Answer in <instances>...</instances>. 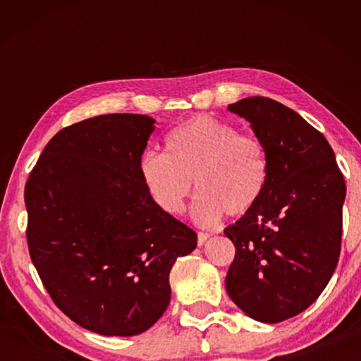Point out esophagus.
<instances>
[{"label":"esophagus","mask_w":361,"mask_h":361,"mask_svg":"<svg viewBox=\"0 0 361 361\" xmlns=\"http://www.w3.org/2000/svg\"><path fill=\"white\" fill-rule=\"evenodd\" d=\"M210 239V234L209 232H199L197 234V243L199 245H204V243Z\"/></svg>","instance_id":"1"}]
</instances>
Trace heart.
I'll return each mask as SVG.
<instances>
[{
	"mask_svg": "<svg viewBox=\"0 0 361 361\" xmlns=\"http://www.w3.org/2000/svg\"><path fill=\"white\" fill-rule=\"evenodd\" d=\"M140 173L156 205L180 215L192 191V213L200 224L218 223L223 213L237 218L259 204L269 183L264 143L252 133L212 116H194L164 140V154L148 152Z\"/></svg>",
	"mask_w": 361,
	"mask_h": 361,
	"instance_id": "1",
	"label": "heart"
}]
</instances>
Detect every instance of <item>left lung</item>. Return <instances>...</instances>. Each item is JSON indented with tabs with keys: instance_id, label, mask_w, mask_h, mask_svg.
<instances>
[{
	"instance_id": "1",
	"label": "left lung",
	"mask_w": 361,
	"mask_h": 361,
	"mask_svg": "<svg viewBox=\"0 0 361 361\" xmlns=\"http://www.w3.org/2000/svg\"><path fill=\"white\" fill-rule=\"evenodd\" d=\"M266 146L269 183L255 209L224 229L235 247L226 291L248 317L279 323L325 290L341 253L345 181L307 121L267 97L229 105Z\"/></svg>"
}]
</instances>
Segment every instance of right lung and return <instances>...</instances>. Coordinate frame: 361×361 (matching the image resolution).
<instances>
[{
  "label": "right lung",
  "mask_w": 361,
  "mask_h": 361,
  "mask_svg": "<svg viewBox=\"0 0 361 361\" xmlns=\"http://www.w3.org/2000/svg\"><path fill=\"white\" fill-rule=\"evenodd\" d=\"M154 119L102 114L65 127L25 185L30 258L79 326L135 336L170 302L169 274L197 234L162 212L140 173Z\"/></svg>",
  "instance_id": "right-lung-1"
}]
</instances>
